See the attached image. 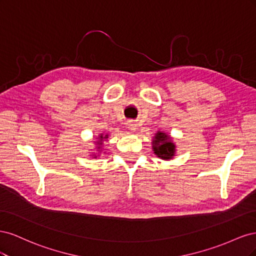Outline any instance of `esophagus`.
Listing matches in <instances>:
<instances>
[{"instance_id": "34e87169", "label": "esophagus", "mask_w": 256, "mask_h": 256, "mask_svg": "<svg viewBox=\"0 0 256 256\" xmlns=\"http://www.w3.org/2000/svg\"><path fill=\"white\" fill-rule=\"evenodd\" d=\"M127 127L129 128V130L131 131H136L138 129V125L134 122H127Z\"/></svg>"}]
</instances>
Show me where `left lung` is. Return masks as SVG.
<instances>
[{
	"label": "left lung",
	"instance_id": "1",
	"mask_svg": "<svg viewBox=\"0 0 256 256\" xmlns=\"http://www.w3.org/2000/svg\"><path fill=\"white\" fill-rule=\"evenodd\" d=\"M152 150L157 157L164 160H170L175 154V144L172 142L171 136L159 131L154 138Z\"/></svg>",
	"mask_w": 256,
	"mask_h": 256
}]
</instances>
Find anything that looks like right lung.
I'll list each match as a JSON object with an SVG mask.
<instances>
[{"label": "right lung", "mask_w": 256, "mask_h": 256, "mask_svg": "<svg viewBox=\"0 0 256 256\" xmlns=\"http://www.w3.org/2000/svg\"><path fill=\"white\" fill-rule=\"evenodd\" d=\"M108 138V136H104L102 134H100L99 136H98V142H97V148H100V145H102V140H104V138ZM94 158H96V154H94Z\"/></svg>", "instance_id": "add662e5"}]
</instances>
